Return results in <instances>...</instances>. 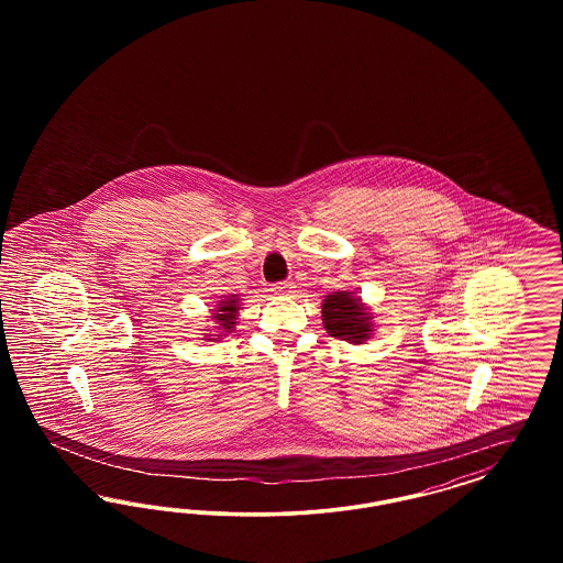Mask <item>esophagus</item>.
<instances>
[{"label":"esophagus","mask_w":563,"mask_h":563,"mask_svg":"<svg viewBox=\"0 0 563 563\" xmlns=\"http://www.w3.org/2000/svg\"><path fill=\"white\" fill-rule=\"evenodd\" d=\"M274 294H276V295L294 294V283H289V280H283V283H276V285H274Z\"/></svg>","instance_id":"34e87169"}]
</instances>
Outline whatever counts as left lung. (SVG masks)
<instances>
[{
  "label": "left lung",
  "mask_w": 563,
  "mask_h": 563,
  "mask_svg": "<svg viewBox=\"0 0 563 563\" xmlns=\"http://www.w3.org/2000/svg\"><path fill=\"white\" fill-rule=\"evenodd\" d=\"M322 324L331 338L363 344L372 335V317L350 291H335L322 301Z\"/></svg>",
  "instance_id": "1"
}]
</instances>
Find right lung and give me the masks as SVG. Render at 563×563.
<instances>
[{
    "label": "right lung",
    "mask_w": 563,
    "mask_h": 563,
    "mask_svg": "<svg viewBox=\"0 0 563 563\" xmlns=\"http://www.w3.org/2000/svg\"><path fill=\"white\" fill-rule=\"evenodd\" d=\"M213 312L214 329L219 333V335H214L213 340H221V335H228V333L234 331L236 317H239V299H236V295H230L223 301H219L217 310H213Z\"/></svg>",
    "instance_id": "obj_1"
}]
</instances>
